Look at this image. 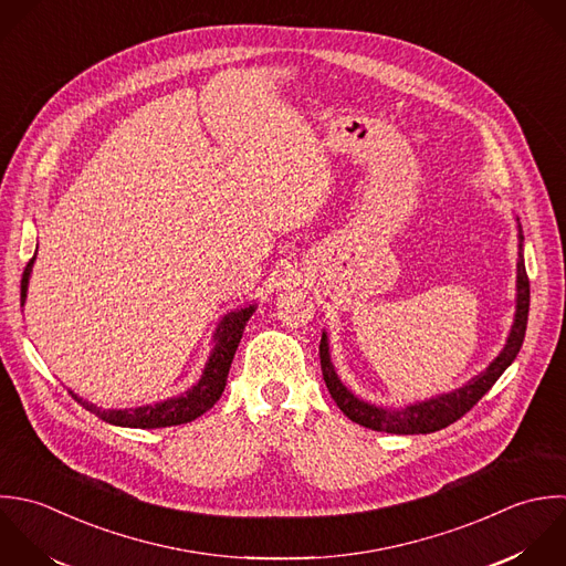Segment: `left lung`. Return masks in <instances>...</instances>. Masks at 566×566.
<instances>
[{
	"label": "left lung",
	"mask_w": 566,
	"mask_h": 566,
	"mask_svg": "<svg viewBox=\"0 0 566 566\" xmlns=\"http://www.w3.org/2000/svg\"><path fill=\"white\" fill-rule=\"evenodd\" d=\"M518 306H516V322L512 326L507 346L503 348V353L492 361V366L479 375L476 379H472L470 384H465L463 388L423 401V403H415L406 410H386V408H375L370 403L359 401L350 390H346L342 386V381L335 375V368L331 364V355H328V342L326 335H322L319 342V361H322V375L326 381V388L331 392V397L335 399L337 408L355 423L368 428V430H377V432H388V434H430L437 430L448 428L450 423L459 421L463 415H468L490 390L492 386L499 381V377L512 366V361L516 359V355L521 353V346L525 342V331H527V317H530V277H527V269H525V260H523V229L518 224Z\"/></svg>",
	"instance_id": "8db88e82"
}]
</instances>
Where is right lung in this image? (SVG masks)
Returning a JSON list of instances; mask_svg holds the SVG:
<instances>
[{
    "label": "right lung",
    "instance_id": "1",
    "mask_svg": "<svg viewBox=\"0 0 566 566\" xmlns=\"http://www.w3.org/2000/svg\"><path fill=\"white\" fill-rule=\"evenodd\" d=\"M36 255V253H34ZM34 255L28 260L23 275H21V304L25 300V289H28V275L34 262ZM253 306L242 308L238 313H231L224 317V322L220 324L218 333H216V348L209 357V364L200 377V381L185 395L156 403V406H143V408H134V410H101L83 399H78L76 395L74 401L81 403L85 410L94 412L98 419H103L105 423L112 426H123V428H140V430H154V428H169V426H182L189 423L193 419H198L200 415H205L207 410L213 408V403L222 397L224 386H227V377H229V368L233 361V355L238 350V344L242 339V331L249 322V317L253 315Z\"/></svg>",
    "mask_w": 566,
    "mask_h": 566
}]
</instances>
